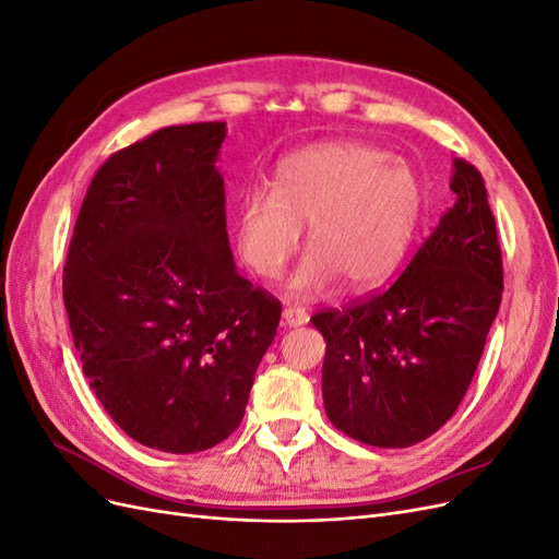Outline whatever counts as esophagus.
I'll return each instance as SVG.
<instances>
[{
	"instance_id": "obj_1",
	"label": "esophagus",
	"mask_w": 559,
	"mask_h": 559,
	"mask_svg": "<svg viewBox=\"0 0 559 559\" xmlns=\"http://www.w3.org/2000/svg\"><path fill=\"white\" fill-rule=\"evenodd\" d=\"M306 321H308V312L306 310H302V308H284V312H282V324L284 326H302V324H306Z\"/></svg>"
}]
</instances>
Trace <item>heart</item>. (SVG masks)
Returning <instances> with one entry per match:
<instances>
[{
    "instance_id": "1",
    "label": "heart",
    "mask_w": 559,
    "mask_h": 559,
    "mask_svg": "<svg viewBox=\"0 0 559 559\" xmlns=\"http://www.w3.org/2000/svg\"><path fill=\"white\" fill-rule=\"evenodd\" d=\"M425 212V186L413 167L359 142L302 148L280 163L273 193H249L238 212L245 263L277 277L310 226V253L292 280L312 294L337 277L368 289L394 273Z\"/></svg>"
}]
</instances>
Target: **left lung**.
<instances>
[{
  "instance_id": "1",
  "label": "left lung",
  "mask_w": 559,
  "mask_h": 559,
  "mask_svg": "<svg viewBox=\"0 0 559 559\" xmlns=\"http://www.w3.org/2000/svg\"><path fill=\"white\" fill-rule=\"evenodd\" d=\"M454 205L401 277L310 321L326 341L321 394L335 429L411 448L460 408L503 294L501 247L483 175L454 158Z\"/></svg>"
}]
</instances>
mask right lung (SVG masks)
Listing matches in <instances>:
<instances>
[{"label": "right lung", "mask_w": 559, "mask_h": 559, "mask_svg": "<svg viewBox=\"0 0 559 559\" xmlns=\"http://www.w3.org/2000/svg\"><path fill=\"white\" fill-rule=\"evenodd\" d=\"M226 123L170 126L95 173L62 296L83 376L134 441L210 450L240 427L282 302L235 270Z\"/></svg>", "instance_id": "add662e5"}]
</instances>
